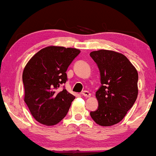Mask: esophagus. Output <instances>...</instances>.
Here are the masks:
<instances>
[{
	"instance_id": "1",
	"label": "esophagus",
	"mask_w": 156,
	"mask_h": 156,
	"mask_svg": "<svg viewBox=\"0 0 156 156\" xmlns=\"http://www.w3.org/2000/svg\"><path fill=\"white\" fill-rule=\"evenodd\" d=\"M82 95L86 97V98H89V97L91 96V94L89 93V92H88V91H83V92H82Z\"/></svg>"
}]
</instances>
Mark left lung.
Returning <instances> with one entry per match:
<instances>
[{"mask_svg": "<svg viewBox=\"0 0 156 156\" xmlns=\"http://www.w3.org/2000/svg\"><path fill=\"white\" fill-rule=\"evenodd\" d=\"M101 86L96 92L98 108L90 112L97 124L111 126L119 122L132 108L138 95V73L126 56L107 50L92 51Z\"/></svg>", "mask_w": 156, "mask_h": 156, "instance_id": "1", "label": "left lung"}]
</instances>
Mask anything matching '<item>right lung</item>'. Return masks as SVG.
Listing matches in <instances>:
<instances>
[{
    "label": "right lung",
    "mask_w": 156,
    "mask_h": 156,
    "mask_svg": "<svg viewBox=\"0 0 156 156\" xmlns=\"http://www.w3.org/2000/svg\"><path fill=\"white\" fill-rule=\"evenodd\" d=\"M76 48L49 46L37 52L23 73L24 101L34 118L45 125H56L67 115L76 97L59 90L67 80V69L80 53Z\"/></svg>",
    "instance_id": "add662e5"
}]
</instances>
